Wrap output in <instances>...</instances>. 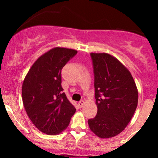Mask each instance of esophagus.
Masks as SVG:
<instances>
[{
  "label": "esophagus",
  "mask_w": 158,
  "mask_h": 158,
  "mask_svg": "<svg viewBox=\"0 0 158 158\" xmlns=\"http://www.w3.org/2000/svg\"><path fill=\"white\" fill-rule=\"evenodd\" d=\"M78 105H79V106L80 107V108H82V107L85 106V102L83 100L79 101V103H78Z\"/></svg>",
  "instance_id": "esophagus-1"
}]
</instances>
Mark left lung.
<instances>
[{
    "label": "left lung",
    "instance_id": "8db88e82",
    "mask_svg": "<svg viewBox=\"0 0 158 158\" xmlns=\"http://www.w3.org/2000/svg\"><path fill=\"white\" fill-rule=\"evenodd\" d=\"M94 65L97 114L88 119L90 129L100 138L119 135L128 126L138 102V90L131 73L108 53H90Z\"/></svg>",
    "mask_w": 158,
    "mask_h": 158
}]
</instances>
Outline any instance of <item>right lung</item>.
Segmentation results:
<instances>
[{
	"label": "right lung",
	"mask_w": 158,
	"mask_h": 158,
	"mask_svg": "<svg viewBox=\"0 0 158 158\" xmlns=\"http://www.w3.org/2000/svg\"><path fill=\"white\" fill-rule=\"evenodd\" d=\"M77 51L54 48L32 65L22 85V100L29 118L39 131L56 135L69 126L76 108L61 87V69Z\"/></svg>",
	"instance_id": "add662e5"
}]
</instances>
